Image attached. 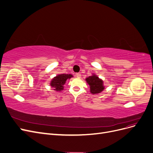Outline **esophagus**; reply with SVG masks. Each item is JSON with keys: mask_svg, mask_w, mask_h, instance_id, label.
<instances>
[{"mask_svg": "<svg viewBox=\"0 0 153 153\" xmlns=\"http://www.w3.org/2000/svg\"><path fill=\"white\" fill-rule=\"evenodd\" d=\"M75 75H76V76L78 77V78H80V77H81V74H80V73H77L75 74Z\"/></svg>", "mask_w": 153, "mask_h": 153, "instance_id": "34e87169", "label": "esophagus"}]
</instances>
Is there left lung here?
<instances>
[{
	"label": "left lung",
	"mask_w": 153,
	"mask_h": 153,
	"mask_svg": "<svg viewBox=\"0 0 153 153\" xmlns=\"http://www.w3.org/2000/svg\"><path fill=\"white\" fill-rule=\"evenodd\" d=\"M85 80L90 87V92L92 94H98L102 92L105 89L103 81L95 74L87 77Z\"/></svg>",
	"instance_id": "1"
}]
</instances>
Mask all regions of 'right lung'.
<instances>
[{
  "mask_svg": "<svg viewBox=\"0 0 153 153\" xmlns=\"http://www.w3.org/2000/svg\"><path fill=\"white\" fill-rule=\"evenodd\" d=\"M71 77L73 75L70 74H59L51 80L50 86L53 88L54 91H61L64 89V85L66 84V80Z\"/></svg>",
  "mask_w": 153,
  "mask_h": 153,
  "instance_id": "add662e5",
  "label": "right lung"
}]
</instances>
